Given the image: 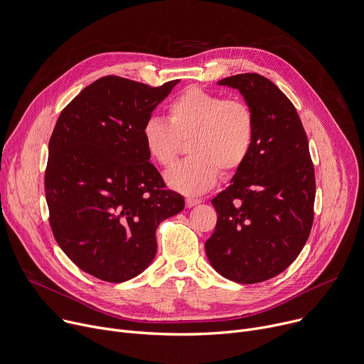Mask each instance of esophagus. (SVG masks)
I'll return each instance as SVG.
<instances>
[{
    "mask_svg": "<svg viewBox=\"0 0 364 364\" xmlns=\"http://www.w3.org/2000/svg\"><path fill=\"white\" fill-rule=\"evenodd\" d=\"M200 203H202V200H199V199H191V197H187V199H186V206L187 208H193V206H197Z\"/></svg>",
    "mask_w": 364,
    "mask_h": 364,
    "instance_id": "34e87169",
    "label": "esophagus"
}]
</instances>
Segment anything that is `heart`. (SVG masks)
Segmentation results:
<instances>
[{
	"mask_svg": "<svg viewBox=\"0 0 364 364\" xmlns=\"http://www.w3.org/2000/svg\"><path fill=\"white\" fill-rule=\"evenodd\" d=\"M255 138L252 109L200 88H188L168 106V120L151 117L142 127L148 156L159 167H170L188 141L190 158L178 162L165 181L187 196L212 188L219 170L237 171L247 161Z\"/></svg>",
	"mask_w": 364,
	"mask_h": 364,
	"instance_id": "obj_1",
	"label": "heart"
}]
</instances>
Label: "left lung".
<instances>
[{"label":"left lung","instance_id":"1","mask_svg":"<svg viewBox=\"0 0 364 364\" xmlns=\"http://www.w3.org/2000/svg\"><path fill=\"white\" fill-rule=\"evenodd\" d=\"M218 84L241 92L255 117V138L247 161L212 200L218 222L206 255L220 276L259 283L284 272L308 241L314 164L299 114L276 84L258 74Z\"/></svg>","mask_w":364,"mask_h":364}]
</instances>
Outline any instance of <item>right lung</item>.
Returning a JSON list of instances; mask_svg holds the SVG:
<instances>
[{
  "label": "right lung",
  "instance_id": "right-lung-1",
  "mask_svg": "<svg viewBox=\"0 0 364 364\" xmlns=\"http://www.w3.org/2000/svg\"><path fill=\"white\" fill-rule=\"evenodd\" d=\"M178 81L149 87L103 77L65 107L45 174L53 237L82 272L110 283L141 274L156 254V228L184 209L164 190L142 127Z\"/></svg>",
  "mask_w": 364,
  "mask_h": 364
}]
</instances>
